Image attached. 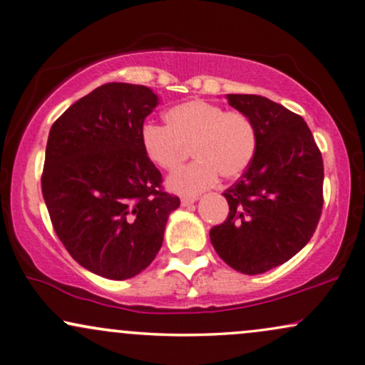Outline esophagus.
<instances>
[{
    "mask_svg": "<svg viewBox=\"0 0 365 365\" xmlns=\"http://www.w3.org/2000/svg\"><path fill=\"white\" fill-rule=\"evenodd\" d=\"M197 202V197H183L182 198V207H188V205H192Z\"/></svg>",
    "mask_w": 365,
    "mask_h": 365,
    "instance_id": "obj_1",
    "label": "esophagus"
}]
</instances>
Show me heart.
<instances>
[{
  "instance_id": "obj_1",
  "label": "heart",
  "mask_w": 365,
  "mask_h": 365,
  "mask_svg": "<svg viewBox=\"0 0 365 365\" xmlns=\"http://www.w3.org/2000/svg\"><path fill=\"white\" fill-rule=\"evenodd\" d=\"M167 127L145 124L140 130L142 150L153 165L173 172L190 148L192 165L168 178L173 192L195 195L217 182L240 177L253 160L256 129L243 112L225 110L212 102L193 99L173 106L163 115Z\"/></svg>"
}]
</instances>
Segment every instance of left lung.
Returning <instances> with one entry per match:
<instances>
[{
	"label": "left lung",
	"instance_id": "8db88e82",
	"mask_svg": "<svg viewBox=\"0 0 365 365\" xmlns=\"http://www.w3.org/2000/svg\"><path fill=\"white\" fill-rule=\"evenodd\" d=\"M256 129V152L243 177L223 192L228 218L210 230L215 251L243 274L286 263L314 235L322 212L324 165L301 115L255 94H228Z\"/></svg>",
	"mask_w": 365,
	"mask_h": 365
}]
</instances>
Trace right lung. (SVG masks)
I'll use <instances>...</instances> for the list:
<instances>
[{"mask_svg":"<svg viewBox=\"0 0 365 365\" xmlns=\"http://www.w3.org/2000/svg\"><path fill=\"white\" fill-rule=\"evenodd\" d=\"M157 104L145 86L109 82L51 127L41 177L51 223L69 255L102 278L145 269L180 207L142 150L143 120Z\"/></svg>","mask_w":365,"mask_h":365,"instance_id":"add662e5","label":"right lung"}]
</instances>
